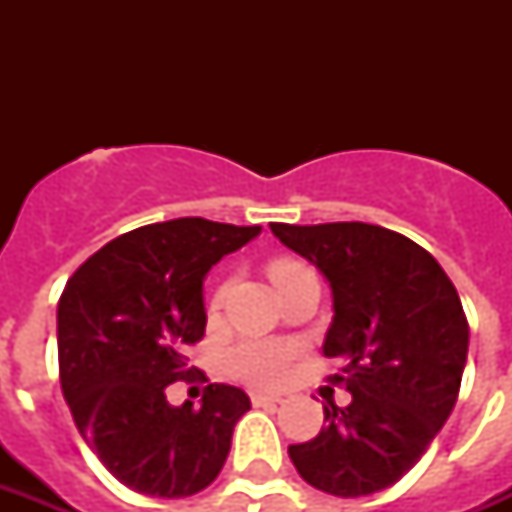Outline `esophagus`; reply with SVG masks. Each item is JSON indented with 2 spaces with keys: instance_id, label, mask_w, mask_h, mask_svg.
<instances>
[{
  "instance_id": "34e87169",
  "label": "esophagus",
  "mask_w": 512,
  "mask_h": 512,
  "mask_svg": "<svg viewBox=\"0 0 512 512\" xmlns=\"http://www.w3.org/2000/svg\"><path fill=\"white\" fill-rule=\"evenodd\" d=\"M284 398L273 396V393H252V404L255 406H279Z\"/></svg>"
}]
</instances>
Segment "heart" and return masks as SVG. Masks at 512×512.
<instances>
[{
    "mask_svg": "<svg viewBox=\"0 0 512 512\" xmlns=\"http://www.w3.org/2000/svg\"><path fill=\"white\" fill-rule=\"evenodd\" d=\"M303 265L289 263V260H281V263L271 265V279L279 281L289 273L300 271ZM223 300V292H217L215 305ZM292 358H295V348L289 342L281 340H244L239 345H233L231 353H228V369H231L239 380L249 382V385H279L284 377L289 374V366H292Z\"/></svg>",
    "mask_w": 512,
    "mask_h": 512,
    "instance_id": "b5f03b06",
    "label": "heart"
}]
</instances>
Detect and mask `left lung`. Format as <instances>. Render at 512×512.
Masks as SVG:
<instances>
[{"instance_id": "left-lung-1", "label": "left lung", "mask_w": 512, "mask_h": 512, "mask_svg": "<svg viewBox=\"0 0 512 512\" xmlns=\"http://www.w3.org/2000/svg\"><path fill=\"white\" fill-rule=\"evenodd\" d=\"M332 292L324 356L340 358L350 404L289 446L297 473L335 497L382 492L417 465L449 420L468 361V319L436 257L369 223H271Z\"/></svg>"}]
</instances>
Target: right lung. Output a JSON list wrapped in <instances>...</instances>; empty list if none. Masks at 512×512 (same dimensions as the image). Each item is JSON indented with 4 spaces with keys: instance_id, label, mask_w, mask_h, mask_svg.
<instances>
[{
    "instance_id": "add662e5",
    "label": "right lung",
    "mask_w": 512,
    "mask_h": 512,
    "mask_svg": "<svg viewBox=\"0 0 512 512\" xmlns=\"http://www.w3.org/2000/svg\"><path fill=\"white\" fill-rule=\"evenodd\" d=\"M260 231L204 217L143 225L79 265L60 295L63 396L87 446L135 492L191 497L223 470L249 396L209 385L193 409L172 406L167 385L191 374L183 353L204 337L209 268Z\"/></svg>"
}]
</instances>
